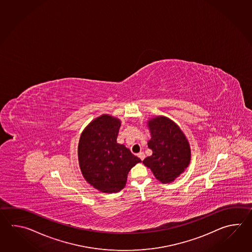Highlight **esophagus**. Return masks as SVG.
Returning <instances> with one entry per match:
<instances>
[{
    "instance_id": "34e87169",
    "label": "esophagus",
    "mask_w": 252,
    "mask_h": 252,
    "mask_svg": "<svg viewBox=\"0 0 252 252\" xmlns=\"http://www.w3.org/2000/svg\"><path fill=\"white\" fill-rule=\"evenodd\" d=\"M138 157H139L141 160H143L145 158L144 152H139V154H138Z\"/></svg>"
}]
</instances>
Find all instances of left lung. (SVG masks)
Here are the masks:
<instances>
[{
  "mask_svg": "<svg viewBox=\"0 0 252 252\" xmlns=\"http://www.w3.org/2000/svg\"><path fill=\"white\" fill-rule=\"evenodd\" d=\"M151 139L148 146L152 155L143 160L163 184L171 183L188 167L191 160V150L187 137L170 119L157 116L148 122Z\"/></svg>",
  "mask_w": 252,
  "mask_h": 252,
  "instance_id": "obj_1",
  "label": "left lung"
}]
</instances>
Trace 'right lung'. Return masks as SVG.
<instances>
[{
  "instance_id": "1",
  "label": "right lung",
  "mask_w": 252,
  "mask_h": 252,
  "mask_svg": "<svg viewBox=\"0 0 252 252\" xmlns=\"http://www.w3.org/2000/svg\"><path fill=\"white\" fill-rule=\"evenodd\" d=\"M121 121L102 114L92 121L81 134L78 161L87 183L102 193L124 189L128 173L141 162L124 145L117 143Z\"/></svg>"
}]
</instances>
